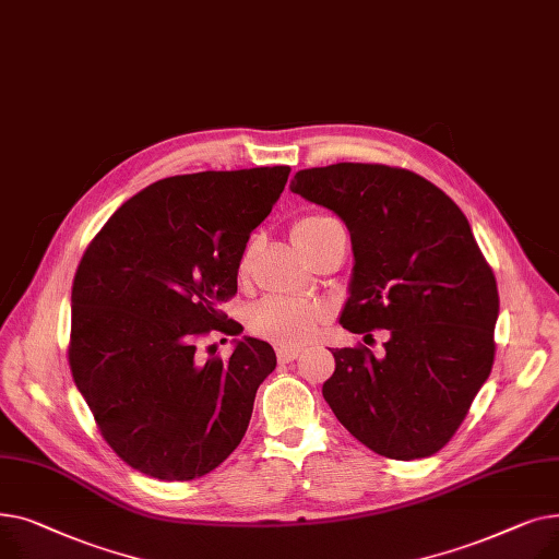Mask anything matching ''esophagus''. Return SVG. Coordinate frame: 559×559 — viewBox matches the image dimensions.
<instances>
[{"mask_svg": "<svg viewBox=\"0 0 559 559\" xmlns=\"http://www.w3.org/2000/svg\"><path fill=\"white\" fill-rule=\"evenodd\" d=\"M299 354L301 350L299 348H278V362H292V360H297L299 358Z\"/></svg>", "mask_w": 559, "mask_h": 559, "instance_id": "34e87169", "label": "esophagus"}]
</instances>
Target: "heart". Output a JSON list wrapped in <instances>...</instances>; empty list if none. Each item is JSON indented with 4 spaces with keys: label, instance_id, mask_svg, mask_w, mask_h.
Here are the masks:
<instances>
[{
    "label": "heart",
    "instance_id": "b5f03b06",
    "mask_svg": "<svg viewBox=\"0 0 559 559\" xmlns=\"http://www.w3.org/2000/svg\"><path fill=\"white\" fill-rule=\"evenodd\" d=\"M335 230H344L340 219H335L333 215L314 213V215L299 217L295 222V226H292V240H295V245L306 258H310ZM251 260H253V245H247L238 262L240 274L249 272ZM326 314H329L326 308L317 301L272 295V297H264L251 308L249 321H251V329L258 335L267 337L281 346H299L314 337L319 326L326 321Z\"/></svg>",
    "mask_w": 559,
    "mask_h": 559
}]
</instances>
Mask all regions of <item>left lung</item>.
<instances>
[{
    "instance_id": "1",
    "label": "left lung",
    "mask_w": 559,
    "mask_h": 559,
    "mask_svg": "<svg viewBox=\"0 0 559 559\" xmlns=\"http://www.w3.org/2000/svg\"><path fill=\"white\" fill-rule=\"evenodd\" d=\"M292 192L340 215L354 245L340 324L385 356L335 348L324 399L358 442L417 460L451 442L493 365L498 287L455 201L424 176L373 163L295 174Z\"/></svg>"
}]
</instances>
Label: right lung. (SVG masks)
<instances>
[{
	"label": "right lung",
	"mask_w": 559,
	"mask_h": 559,
	"mask_svg": "<svg viewBox=\"0 0 559 559\" xmlns=\"http://www.w3.org/2000/svg\"><path fill=\"white\" fill-rule=\"evenodd\" d=\"M287 176V165L169 176L122 203L79 262L72 378L108 447L144 476L201 478L242 442L274 348L242 337L222 360L215 344L203 358L199 340L242 333L219 306Z\"/></svg>",
	"instance_id": "obj_1"
}]
</instances>
